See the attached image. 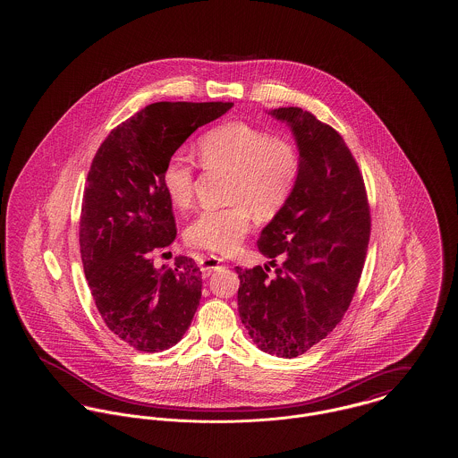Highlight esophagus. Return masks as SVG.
Segmentation results:
<instances>
[{
	"instance_id": "34e87169",
	"label": "esophagus",
	"mask_w": 458,
	"mask_h": 458,
	"mask_svg": "<svg viewBox=\"0 0 458 458\" xmlns=\"http://www.w3.org/2000/svg\"><path fill=\"white\" fill-rule=\"evenodd\" d=\"M199 266H200L202 275H204V276H209V275H213L215 271H218V269L223 267V261H221L219 258H216V256H206V258L200 259Z\"/></svg>"
}]
</instances>
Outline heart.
<instances>
[{
    "label": "heart",
    "instance_id": "heart-1",
    "mask_svg": "<svg viewBox=\"0 0 458 458\" xmlns=\"http://www.w3.org/2000/svg\"><path fill=\"white\" fill-rule=\"evenodd\" d=\"M199 163L206 170L228 174L223 208L204 209L191 221L185 239L197 249L232 254L247 235L252 215L259 221L275 218L292 196L302 154L297 140L259 125L232 120L204 131L196 142ZM196 165L174 154L161 174V183L176 208H187L194 197Z\"/></svg>",
    "mask_w": 458,
    "mask_h": 458
}]
</instances>
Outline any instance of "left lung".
Masks as SVG:
<instances>
[{"mask_svg": "<svg viewBox=\"0 0 458 458\" xmlns=\"http://www.w3.org/2000/svg\"><path fill=\"white\" fill-rule=\"evenodd\" d=\"M302 154L297 185L258 240L276 267L239 273V314L254 344L297 357L344 319L368 254L370 209L364 178L344 137L302 108L273 109Z\"/></svg>", "mask_w": 458, "mask_h": 458, "instance_id": "1", "label": "left lung"}]
</instances>
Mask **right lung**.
I'll return each mask as SVG.
<instances>
[{
  "label": "right lung",
  "instance_id": "obj_1",
  "mask_svg": "<svg viewBox=\"0 0 458 458\" xmlns=\"http://www.w3.org/2000/svg\"><path fill=\"white\" fill-rule=\"evenodd\" d=\"M233 103H153L109 131L90 163L79 242L92 299L111 333L146 353L170 349L191 327L202 276L191 258L154 267L176 237L161 174L191 133Z\"/></svg>",
  "mask_w": 458,
  "mask_h": 458
}]
</instances>
